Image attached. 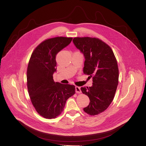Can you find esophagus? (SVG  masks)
Segmentation results:
<instances>
[{
    "label": "esophagus",
    "instance_id": "34e87169",
    "mask_svg": "<svg viewBox=\"0 0 146 146\" xmlns=\"http://www.w3.org/2000/svg\"><path fill=\"white\" fill-rule=\"evenodd\" d=\"M75 92L76 93H80L82 92L81 91V89H80V88L79 87V86H75Z\"/></svg>",
    "mask_w": 146,
    "mask_h": 146
}]
</instances>
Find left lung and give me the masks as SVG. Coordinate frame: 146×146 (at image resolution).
Listing matches in <instances>:
<instances>
[{
  "mask_svg": "<svg viewBox=\"0 0 146 146\" xmlns=\"http://www.w3.org/2000/svg\"><path fill=\"white\" fill-rule=\"evenodd\" d=\"M72 42L85 58L84 73L93 77L92 86L81 88L90 100L84 111L90 115H98L108 107L114 98L119 81L116 59L111 48L99 39L77 37Z\"/></svg>",
  "mask_w": 146,
  "mask_h": 146,
  "instance_id": "obj_1",
  "label": "left lung"
}]
</instances>
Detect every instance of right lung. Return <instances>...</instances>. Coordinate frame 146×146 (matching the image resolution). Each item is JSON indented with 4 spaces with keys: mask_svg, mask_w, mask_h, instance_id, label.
Instances as JSON below:
<instances>
[{
    "mask_svg": "<svg viewBox=\"0 0 146 146\" xmlns=\"http://www.w3.org/2000/svg\"><path fill=\"white\" fill-rule=\"evenodd\" d=\"M72 38L56 37L40 43L33 52L27 70L28 92L34 107L46 119L55 118L63 110L66 101L75 93L74 85L54 82L57 53L68 45Z\"/></svg>",
    "mask_w": 146,
    "mask_h": 146,
    "instance_id": "right-lung-1",
    "label": "right lung"
}]
</instances>
